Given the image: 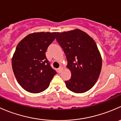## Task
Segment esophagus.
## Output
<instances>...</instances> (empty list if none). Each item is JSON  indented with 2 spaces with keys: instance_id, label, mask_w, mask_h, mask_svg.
<instances>
[{
  "instance_id": "1",
  "label": "esophagus",
  "mask_w": 121,
  "mask_h": 121,
  "mask_svg": "<svg viewBox=\"0 0 121 121\" xmlns=\"http://www.w3.org/2000/svg\"><path fill=\"white\" fill-rule=\"evenodd\" d=\"M62 70H63V67H60L58 68V71L59 73H60L62 71Z\"/></svg>"
}]
</instances>
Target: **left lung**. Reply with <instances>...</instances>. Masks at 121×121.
I'll list each match as a JSON object with an SVG mask.
<instances>
[{"label":"left lung","mask_w":121,"mask_h":121,"mask_svg":"<svg viewBox=\"0 0 121 121\" xmlns=\"http://www.w3.org/2000/svg\"><path fill=\"white\" fill-rule=\"evenodd\" d=\"M56 40L63 49L71 78L67 88L75 93L88 91L97 82L102 68V58L97 44L86 33L75 29L57 33Z\"/></svg>","instance_id":"left-lung-1"}]
</instances>
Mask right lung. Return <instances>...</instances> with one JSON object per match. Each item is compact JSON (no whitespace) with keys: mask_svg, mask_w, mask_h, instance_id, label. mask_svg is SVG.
<instances>
[{"mask_svg":"<svg viewBox=\"0 0 121 121\" xmlns=\"http://www.w3.org/2000/svg\"><path fill=\"white\" fill-rule=\"evenodd\" d=\"M56 35V32L34 33L17 46L12 58V68L18 83L26 91L31 93L44 91L57 74L46 56Z\"/></svg>","mask_w":121,"mask_h":121,"instance_id":"obj_1","label":"right lung"}]
</instances>
